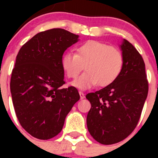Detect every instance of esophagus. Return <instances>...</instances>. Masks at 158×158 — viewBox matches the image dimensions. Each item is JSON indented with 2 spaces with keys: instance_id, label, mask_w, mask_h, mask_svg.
I'll list each match as a JSON object with an SVG mask.
<instances>
[{
  "instance_id": "1",
  "label": "esophagus",
  "mask_w": 158,
  "mask_h": 158,
  "mask_svg": "<svg viewBox=\"0 0 158 158\" xmlns=\"http://www.w3.org/2000/svg\"><path fill=\"white\" fill-rule=\"evenodd\" d=\"M79 95H80V99L81 100H82V99H84V98H85V94L83 93V92H79Z\"/></svg>"
}]
</instances>
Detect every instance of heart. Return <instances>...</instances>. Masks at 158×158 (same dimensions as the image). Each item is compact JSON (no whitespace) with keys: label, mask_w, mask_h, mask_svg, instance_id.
I'll use <instances>...</instances> for the list:
<instances>
[{"label":"heart","mask_w":158,"mask_h":158,"mask_svg":"<svg viewBox=\"0 0 158 158\" xmlns=\"http://www.w3.org/2000/svg\"><path fill=\"white\" fill-rule=\"evenodd\" d=\"M123 63V55L118 49L95 40L79 46L76 53H65L61 61L65 74L70 79H76L85 66L86 72L71 83L82 90L97 84L101 87L109 85L119 76Z\"/></svg>","instance_id":"b5f03b06"}]
</instances>
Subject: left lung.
I'll list each match as a JSON object with an SVG mask.
<instances>
[{
	"instance_id": "1",
	"label": "left lung",
	"mask_w": 158,
	"mask_h": 158,
	"mask_svg": "<svg viewBox=\"0 0 158 158\" xmlns=\"http://www.w3.org/2000/svg\"><path fill=\"white\" fill-rule=\"evenodd\" d=\"M120 47L124 63L119 76L109 85L85 96L92 106L87 128L92 138L102 144L119 142L135 130L148 93L141 55L125 39Z\"/></svg>"
}]
</instances>
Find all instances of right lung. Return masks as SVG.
<instances>
[{
    "instance_id": "add662e5",
    "label": "right lung",
    "mask_w": 158,
    "mask_h": 158,
    "mask_svg": "<svg viewBox=\"0 0 158 158\" xmlns=\"http://www.w3.org/2000/svg\"><path fill=\"white\" fill-rule=\"evenodd\" d=\"M78 38L61 28L46 30L23 44L17 56L10 84L13 104L20 125L38 139L58 135L80 98L75 87L61 88L63 55Z\"/></svg>"
}]
</instances>
